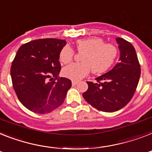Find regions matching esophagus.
I'll return each instance as SVG.
<instances>
[{"instance_id":"1","label":"esophagus","mask_w":152,"mask_h":152,"mask_svg":"<svg viewBox=\"0 0 152 152\" xmlns=\"http://www.w3.org/2000/svg\"><path fill=\"white\" fill-rule=\"evenodd\" d=\"M78 81H77V80H72V86H76V84H77V83H78Z\"/></svg>"}]
</instances>
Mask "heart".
<instances>
[{"label":"heart","mask_w":152,"mask_h":152,"mask_svg":"<svg viewBox=\"0 0 152 152\" xmlns=\"http://www.w3.org/2000/svg\"><path fill=\"white\" fill-rule=\"evenodd\" d=\"M76 50L82 53L80 61L65 66L62 74L72 80H79L87 76L91 70L100 75L109 70L116 61L118 49L112 44H105L103 39L92 37L76 41ZM75 51L69 46H65L59 53V61L62 64L70 63L73 60Z\"/></svg>","instance_id":"1"}]
</instances>
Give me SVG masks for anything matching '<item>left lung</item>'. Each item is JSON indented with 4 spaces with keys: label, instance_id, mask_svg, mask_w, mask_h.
<instances>
[{
    "label": "left lung",
    "instance_id": "obj_1",
    "mask_svg": "<svg viewBox=\"0 0 152 152\" xmlns=\"http://www.w3.org/2000/svg\"><path fill=\"white\" fill-rule=\"evenodd\" d=\"M120 50L119 62L111 71L88 82V89L83 97L99 111L113 112L130 102L137 87L140 65L131 43L123 38L116 39Z\"/></svg>",
    "mask_w": 152,
    "mask_h": 152
}]
</instances>
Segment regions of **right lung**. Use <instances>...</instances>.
Masks as SVG:
<instances>
[{
    "instance_id": "right-lung-1",
    "label": "right lung",
    "mask_w": 152,
    "mask_h": 152,
    "mask_svg": "<svg viewBox=\"0 0 152 152\" xmlns=\"http://www.w3.org/2000/svg\"><path fill=\"white\" fill-rule=\"evenodd\" d=\"M63 40L46 38L32 40L18 48L11 66L12 86L19 102L35 113L46 114L58 108L72 86L60 77L59 53Z\"/></svg>"
}]
</instances>
